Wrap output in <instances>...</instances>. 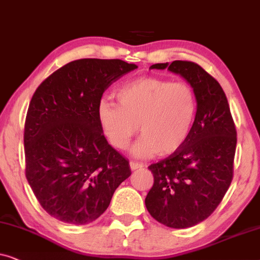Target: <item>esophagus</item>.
<instances>
[{
  "label": "esophagus",
  "instance_id": "obj_1",
  "mask_svg": "<svg viewBox=\"0 0 260 260\" xmlns=\"http://www.w3.org/2000/svg\"><path fill=\"white\" fill-rule=\"evenodd\" d=\"M129 166H131V169H132V170H137V169H141L143 168V164H141V162H137V161H131L129 162Z\"/></svg>",
  "mask_w": 260,
  "mask_h": 260
}]
</instances>
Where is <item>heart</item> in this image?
Here are the masks:
<instances>
[{"instance_id":"b5f03b06","label":"heart","mask_w":260,"mask_h":260,"mask_svg":"<svg viewBox=\"0 0 260 260\" xmlns=\"http://www.w3.org/2000/svg\"><path fill=\"white\" fill-rule=\"evenodd\" d=\"M119 105L101 101L98 119L108 143L124 150L139 131L133 153L138 158L170 155L189 139L197 116V96L186 82L153 76L138 77L116 91Z\"/></svg>"}]
</instances>
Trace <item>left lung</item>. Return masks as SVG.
<instances>
[{
    "mask_svg": "<svg viewBox=\"0 0 260 260\" xmlns=\"http://www.w3.org/2000/svg\"><path fill=\"white\" fill-rule=\"evenodd\" d=\"M168 68L195 90L197 116L186 143L177 152L148 166L153 185L145 205L165 226L188 228L212 215L233 179L237 129L219 82L199 64L175 60Z\"/></svg>",
    "mask_w": 260,
    "mask_h": 260,
    "instance_id": "obj_1",
    "label": "left lung"
}]
</instances>
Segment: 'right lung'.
Returning a JSON list of instances; mask_svg holds the SVG:
<instances>
[{"mask_svg": "<svg viewBox=\"0 0 260 260\" xmlns=\"http://www.w3.org/2000/svg\"><path fill=\"white\" fill-rule=\"evenodd\" d=\"M137 68L120 59H77L51 74L33 94L23 132L25 172L54 219L92 222L131 176L129 161L102 132L98 107L105 90Z\"/></svg>", "mask_w": 260, "mask_h": 260, "instance_id": "add662e5", "label": "right lung"}]
</instances>
